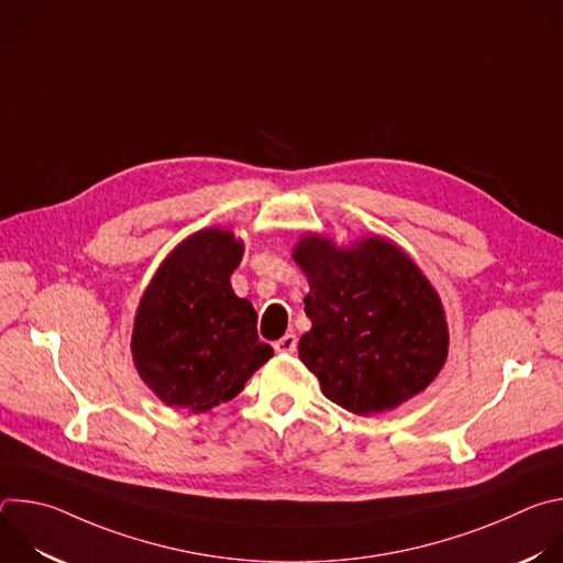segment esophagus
I'll use <instances>...</instances> for the list:
<instances>
[{"mask_svg":"<svg viewBox=\"0 0 563 563\" xmlns=\"http://www.w3.org/2000/svg\"><path fill=\"white\" fill-rule=\"evenodd\" d=\"M296 347H298V339H296V334H285L280 341H276V343H274V350H276L278 354H294V352H296Z\"/></svg>","mask_w":563,"mask_h":563,"instance_id":"1","label":"esophagus"}]
</instances>
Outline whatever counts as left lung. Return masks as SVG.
Segmentation results:
<instances>
[{"instance_id": "8db88e82", "label": "left lung", "mask_w": 563, "mask_h": 563, "mask_svg": "<svg viewBox=\"0 0 563 563\" xmlns=\"http://www.w3.org/2000/svg\"><path fill=\"white\" fill-rule=\"evenodd\" d=\"M291 258L309 283L311 330L298 356L352 415H380L421 394L448 358L443 302L417 263L376 233L339 247L305 233Z\"/></svg>"}]
</instances>
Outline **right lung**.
I'll return each mask as SVG.
<instances>
[{"label": "right lung", "mask_w": 563, "mask_h": 563, "mask_svg": "<svg viewBox=\"0 0 563 563\" xmlns=\"http://www.w3.org/2000/svg\"><path fill=\"white\" fill-rule=\"evenodd\" d=\"M243 252L233 231L200 229L159 263L140 298L133 365L169 408L207 412L231 400L274 356L258 341L254 305L231 289Z\"/></svg>", "instance_id": "right-lung-1"}]
</instances>
